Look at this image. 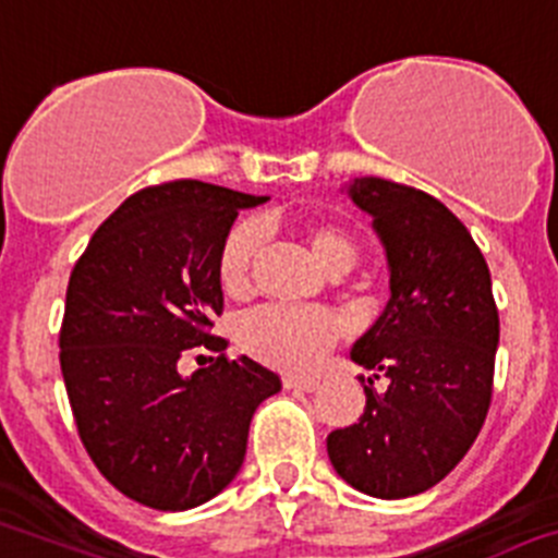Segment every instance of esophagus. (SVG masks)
Wrapping results in <instances>:
<instances>
[{
  "mask_svg": "<svg viewBox=\"0 0 558 558\" xmlns=\"http://www.w3.org/2000/svg\"><path fill=\"white\" fill-rule=\"evenodd\" d=\"M282 385L288 387V390H301V392H313L315 387L320 385L315 376H284Z\"/></svg>",
  "mask_w": 558,
  "mask_h": 558,
  "instance_id": "obj_1",
  "label": "esophagus"
}]
</instances>
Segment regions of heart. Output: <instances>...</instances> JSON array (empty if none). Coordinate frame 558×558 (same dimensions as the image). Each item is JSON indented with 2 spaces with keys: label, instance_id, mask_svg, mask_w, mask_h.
I'll use <instances>...</instances> for the list:
<instances>
[{
  "label": "heart",
  "instance_id": "heart-1",
  "mask_svg": "<svg viewBox=\"0 0 558 558\" xmlns=\"http://www.w3.org/2000/svg\"><path fill=\"white\" fill-rule=\"evenodd\" d=\"M306 245L320 268L342 274L354 265L356 238L337 221H306ZM263 229L254 221H238L218 245L216 276L229 299H245L252 293L254 263H257ZM340 337V324L326 310H290V306H265L245 315L238 326L240 349L263 365L290 373H306L318 367L326 351Z\"/></svg>",
  "mask_w": 558,
  "mask_h": 558
}]
</instances>
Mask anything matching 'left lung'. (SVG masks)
<instances>
[{"label": "left lung", "instance_id": "left-lung-1", "mask_svg": "<svg viewBox=\"0 0 558 558\" xmlns=\"http://www.w3.org/2000/svg\"><path fill=\"white\" fill-rule=\"evenodd\" d=\"M349 196L373 216L390 263L385 313L351 360L391 379H372L365 412L326 437L340 478L373 498L426 493L478 437L493 401L498 306L487 259L442 202L390 179H354Z\"/></svg>", "mask_w": 558, "mask_h": 558}]
</instances>
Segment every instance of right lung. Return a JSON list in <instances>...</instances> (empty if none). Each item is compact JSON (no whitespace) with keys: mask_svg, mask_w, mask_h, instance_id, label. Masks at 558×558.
Returning a JSON list of instances; mask_svg holds the SVG:
<instances>
[{"mask_svg":"<svg viewBox=\"0 0 558 558\" xmlns=\"http://www.w3.org/2000/svg\"><path fill=\"white\" fill-rule=\"evenodd\" d=\"M265 196L177 179L132 193L76 259L60 367L82 446L126 498L182 512L216 498L245 457L254 409L282 390L259 362L229 360L218 245ZM217 354L187 380L179 355Z\"/></svg>","mask_w":558,"mask_h":558,"instance_id":"add662e5","label":"right lung"}]
</instances>
